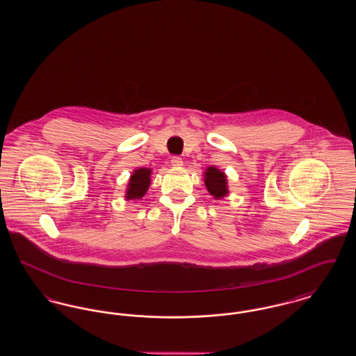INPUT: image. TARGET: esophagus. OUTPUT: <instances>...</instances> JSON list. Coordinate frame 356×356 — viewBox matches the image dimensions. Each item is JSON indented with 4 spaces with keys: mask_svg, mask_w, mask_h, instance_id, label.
Returning a JSON list of instances; mask_svg holds the SVG:
<instances>
[{
    "mask_svg": "<svg viewBox=\"0 0 356 356\" xmlns=\"http://www.w3.org/2000/svg\"><path fill=\"white\" fill-rule=\"evenodd\" d=\"M170 164H172L173 167H181V165H183V159L179 157V156H173V157L170 159Z\"/></svg>",
    "mask_w": 356,
    "mask_h": 356,
    "instance_id": "1",
    "label": "esophagus"
}]
</instances>
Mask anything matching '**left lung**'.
Wrapping results in <instances>:
<instances>
[{"mask_svg":"<svg viewBox=\"0 0 356 356\" xmlns=\"http://www.w3.org/2000/svg\"><path fill=\"white\" fill-rule=\"evenodd\" d=\"M204 184L207 186V191L211 196H213L215 200H221L222 197L228 196V180L225 172L219 170L215 165H209L204 170Z\"/></svg>","mask_w":356,"mask_h":356,"instance_id":"1","label":"left lung"}]
</instances>
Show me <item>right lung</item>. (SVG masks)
Segmentation results:
<instances>
[{
    "instance_id": "right-lung-1",
    "label": "right lung",
    "mask_w": 356,
    "mask_h": 356,
    "mask_svg": "<svg viewBox=\"0 0 356 356\" xmlns=\"http://www.w3.org/2000/svg\"><path fill=\"white\" fill-rule=\"evenodd\" d=\"M152 170L141 167L132 172L129 180H128V186L125 189V199L127 200H134L137 202L138 199L144 197V195L147 193V191L149 189L151 181H152Z\"/></svg>"
}]
</instances>
